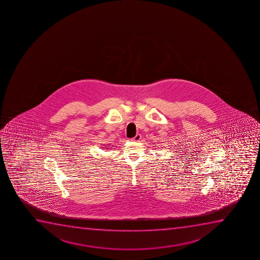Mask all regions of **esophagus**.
Segmentation results:
<instances>
[{
  "label": "esophagus",
  "mask_w": 260,
  "mask_h": 260,
  "mask_svg": "<svg viewBox=\"0 0 260 260\" xmlns=\"http://www.w3.org/2000/svg\"><path fill=\"white\" fill-rule=\"evenodd\" d=\"M141 138H142V137H141L140 134L136 135V137L132 138V141H134V142H138V141H140Z\"/></svg>",
  "instance_id": "1"
}]
</instances>
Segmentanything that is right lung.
Listing matches in <instances>:
<instances>
[{"mask_svg":"<svg viewBox=\"0 0 260 260\" xmlns=\"http://www.w3.org/2000/svg\"><path fill=\"white\" fill-rule=\"evenodd\" d=\"M103 148H107V147H103Z\"/></svg>","mask_w":260,"mask_h":260,"instance_id":"right-lung-1","label":"right lung"}]
</instances>
